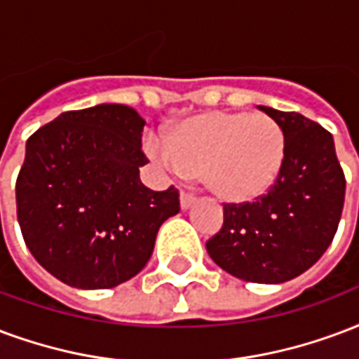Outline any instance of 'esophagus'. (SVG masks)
<instances>
[{
  "label": "esophagus",
  "instance_id": "esophagus-1",
  "mask_svg": "<svg viewBox=\"0 0 359 359\" xmlns=\"http://www.w3.org/2000/svg\"><path fill=\"white\" fill-rule=\"evenodd\" d=\"M194 201H196V196H194L192 192H184V190L180 192V207H182V209H188Z\"/></svg>",
  "mask_w": 359,
  "mask_h": 359
}]
</instances>
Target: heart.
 I'll return each mask as SVG.
<instances>
[{"label": "heart", "instance_id": "b5f03b06", "mask_svg": "<svg viewBox=\"0 0 359 359\" xmlns=\"http://www.w3.org/2000/svg\"><path fill=\"white\" fill-rule=\"evenodd\" d=\"M283 127L266 114L209 112L184 119L150 154L175 175L203 172L226 201H251L272 187L285 161Z\"/></svg>", "mask_w": 359, "mask_h": 359}]
</instances>
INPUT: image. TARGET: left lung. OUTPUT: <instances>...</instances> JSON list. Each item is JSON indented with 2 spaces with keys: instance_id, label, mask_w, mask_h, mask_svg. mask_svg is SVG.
Returning a JSON list of instances; mask_svg holds the SVG:
<instances>
[{
  "instance_id": "8db88e82",
  "label": "left lung",
  "mask_w": 359,
  "mask_h": 359,
  "mask_svg": "<svg viewBox=\"0 0 359 359\" xmlns=\"http://www.w3.org/2000/svg\"><path fill=\"white\" fill-rule=\"evenodd\" d=\"M259 108L283 127V167L255 201L222 205V228L205 247L222 270L240 280L283 283L306 272L331 245L346 179L327 129L299 112Z\"/></svg>"
}]
</instances>
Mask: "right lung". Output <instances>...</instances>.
Wrapping results in <instances>:
<instances>
[{"mask_svg": "<svg viewBox=\"0 0 359 359\" xmlns=\"http://www.w3.org/2000/svg\"><path fill=\"white\" fill-rule=\"evenodd\" d=\"M146 121L123 104L60 114L26 142L17 217L34 259L66 285L110 289L144 268L179 190L140 182Z\"/></svg>", "mask_w": 359, "mask_h": 359, "instance_id": "1", "label": "right lung"}]
</instances>
